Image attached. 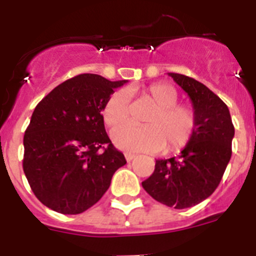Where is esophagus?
Here are the masks:
<instances>
[{
    "label": "esophagus",
    "mask_w": 256,
    "mask_h": 256,
    "mask_svg": "<svg viewBox=\"0 0 256 256\" xmlns=\"http://www.w3.org/2000/svg\"><path fill=\"white\" fill-rule=\"evenodd\" d=\"M124 156H126V162H132V160L136 158L134 154H130V152H126V154H124Z\"/></svg>",
    "instance_id": "1"
}]
</instances>
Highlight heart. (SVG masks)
<instances>
[{
  "mask_svg": "<svg viewBox=\"0 0 256 256\" xmlns=\"http://www.w3.org/2000/svg\"><path fill=\"white\" fill-rule=\"evenodd\" d=\"M132 94V91L130 92ZM144 100L154 105L144 119V126H122L112 132L116 148L126 151L156 152L165 148L176 151L184 148L195 130V112L178 105V92L166 83H155L141 91ZM130 108L126 92H114L102 108V119L108 128H115L128 118Z\"/></svg>",
  "mask_w": 256,
  "mask_h": 256,
  "instance_id": "obj_1",
  "label": "heart"
}]
</instances>
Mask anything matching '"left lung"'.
Wrapping results in <instances>:
<instances>
[{"instance_id": "obj_1", "label": "left lung", "mask_w": 256, "mask_h": 256, "mask_svg": "<svg viewBox=\"0 0 256 256\" xmlns=\"http://www.w3.org/2000/svg\"><path fill=\"white\" fill-rule=\"evenodd\" d=\"M168 76L191 98L195 130L178 158L156 160L142 187L162 204L186 209L209 198L220 183L232 155L234 126L227 105L206 86L183 74Z\"/></svg>"}]
</instances>
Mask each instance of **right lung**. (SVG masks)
Masks as SVG:
<instances>
[{"instance_id":"add662e5","label":"right lung","mask_w":256,"mask_h":256,"mask_svg":"<svg viewBox=\"0 0 256 256\" xmlns=\"http://www.w3.org/2000/svg\"><path fill=\"white\" fill-rule=\"evenodd\" d=\"M97 74L68 79L42 98L24 134L22 169L38 200L61 214H80L102 198L126 164L108 138L102 108L114 90Z\"/></svg>"}]
</instances>
